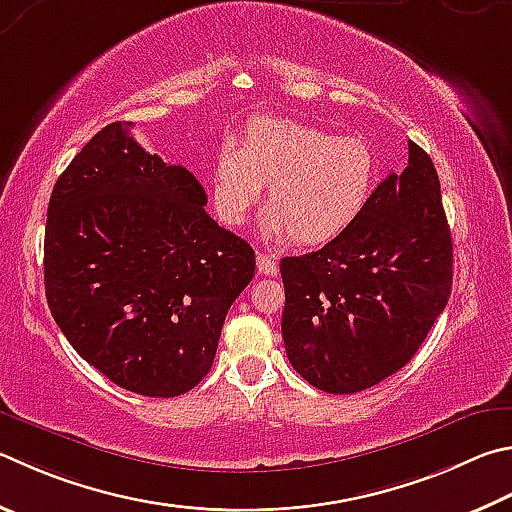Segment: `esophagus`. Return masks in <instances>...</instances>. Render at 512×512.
Returning a JSON list of instances; mask_svg holds the SVG:
<instances>
[{
	"instance_id": "esophagus-1",
	"label": "esophagus",
	"mask_w": 512,
	"mask_h": 512,
	"mask_svg": "<svg viewBox=\"0 0 512 512\" xmlns=\"http://www.w3.org/2000/svg\"><path fill=\"white\" fill-rule=\"evenodd\" d=\"M257 271L262 275L275 277L280 273V266H277V259L268 253H257Z\"/></svg>"
}]
</instances>
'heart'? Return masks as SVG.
Returning a JSON list of instances; mask_svg holds the SVG:
<instances>
[{
	"instance_id": "b5f03b06",
	"label": "heart",
	"mask_w": 512,
	"mask_h": 512,
	"mask_svg": "<svg viewBox=\"0 0 512 512\" xmlns=\"http://www.w3.org/2000/svg\"><path fill=\"white\" fill-rule=\"evenodd\" d=\"M378 156L362 136H331L288 116H253L215 156L212 203L226 226L246 221L266 185L259 230L300 246L329 244L369 206Z\"/></svg>"
}]
</instances>
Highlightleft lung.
<instances>
[{
  "label": "left lung",
  "instance_id": "1",
  "mask_svg": "<svg viewBox=\"0 0 512 512\" xmlns=\"http://www.w3.org/2000/svg\"><path fill=\"white\" fill-rule=\"evenodd\" d=\"M282 338L306 383L329 394L378 385L412 360L452 291L439 174L410 143L360 219L327 246L280 262Z\"/></svg>",
  "mask_w": 512,
  "mask_h": 512
}]
</instances>
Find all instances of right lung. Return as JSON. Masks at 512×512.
Returning <instances> with one entry per match:
<instances>
[{"label":"right lung","instance_id":"obj_1","mask_svg":"<svg viewBox=\"0 0 512 512\" xmlns=\"http://www.w3.org/2000/svg\"><path fill=\"white\" fill-rule=\"evenodd\" d=\"M102 127L60 174L44 232L53 320L89 365L134 394L190 392L215 360L255 250L206 212L181 165Z\"/></svg>","mask_w":512,"mask_h":512}]
</instances>
